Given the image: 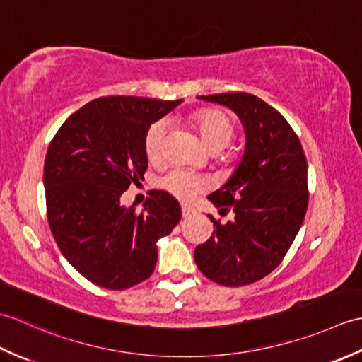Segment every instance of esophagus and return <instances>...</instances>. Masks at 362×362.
Masks as SVG:
<instances>
[{
	"label": "esophagus",
	"mask_w": 362,
	"mask_h": 362,
	"mask_svg": "<svg viewBox=\"0 0 362 362\" xmlns=\"http://www.w3.org/2000/svg\"><path fill=\"white\" fill-rule=\"evenodd\" d=\"M194 213V210L191 209V206H188V205H182V216L183 218H188V216H191V214Z\"/></svg>",
	"instance_id": "1"
}]
</instances>
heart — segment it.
<instances>
[{
  "instance_id": "heart-1",
  "label": "heart",
  "mask_w": 362,
  "mask_h": 362,
  "mask_svg": "<svg viewBox=\"0 0 362 362\" xmlns=\"http://www.w3.org/2000/svg\"><path fill=\"white\" fill-rule=\"evenodd\" d=\"M189 122L197 134L201 135L204 143L211 152L228 156L230 141L233 138V122L228 118V115L219 109H199L189 115ZM168 134V121L165 118L156 119L148 126L143 138L144 153L152 163H157L165 156V141ZM157 185L168 191L182 201H189V199L201 194L202 191L209 188V180L205 177L196 173H191L188 169L175 168L171 171L161 175L157 180Z\"/></svg>"
}]
</instances>
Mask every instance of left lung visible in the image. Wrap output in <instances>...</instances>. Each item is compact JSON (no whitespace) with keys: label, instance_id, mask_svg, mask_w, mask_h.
Returning <instances> with one entry per match:
<instances>
[{"label":"left lung","instance_id":"1","mask_svg":"<svg viewBox=\"0 0 362 362\" xmlns=\"http://www.w3.org/2000/svg\"><path fill=\"white\" fill-rule=\"evenodd\" d=\"M201 99L236 112L247 141L233 175L209 196L233 219L209 216L214 230L194 249V261L211 281L244 286L271 274L297 236L308 209V163L294 129L263 99L244 91Z\"/></svg>","mask_w":362,"mask_h":362}]
</instances>
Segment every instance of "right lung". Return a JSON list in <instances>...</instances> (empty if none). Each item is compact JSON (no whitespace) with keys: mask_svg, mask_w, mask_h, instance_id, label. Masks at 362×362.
Masks as SVG:
<instances>
[{"mask_svg":"<svg viewBox=\"0 0 362 362\" xmlns=\"http://www.w3.org/2000/svg\"><path fill=\"white\" fill-rule=\"evenodd\" d=\"M180 103L98 98L49 143L43 168L49 228L68 263L98 286L121 291L149 279L156 243L179 224L180 205L166 191H149L140 213L119 197L148 169L146 129Z\"/></svg>","mask_w":362,"mask_h":362,"instance_id":"1","label":"right lung"}]
</instances>
